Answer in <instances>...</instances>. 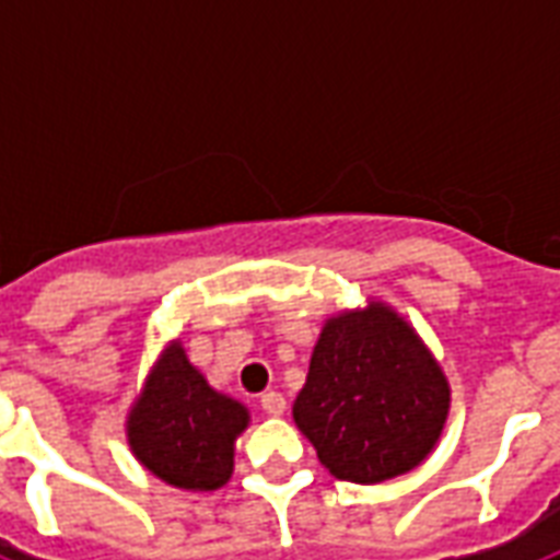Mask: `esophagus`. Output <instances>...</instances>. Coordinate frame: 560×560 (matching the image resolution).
Masks as SVG:
<instances>
[{"instance_id": "34e87169", "label": "esophagus", "mask_w": 560, "mask_h": 560, "mask_svg": "<svg viewBox=\"0 0 560 560\" xmlns=\"http://www.w3.org/2000/svg\"><path fill=\"white\" fill-rule=\"evenodd\" d=\"M260 408H264L269 417H281V413H284V408H288V401H284V396H281V393L269 389V393H264V396H260Z\"/></svg>"}]
</instances>
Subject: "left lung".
Wrapping results in <instances>:
<instances>
[{
    "label": "left lung",
    "instance_id": "left-lung-1",
    "mask_svg": "<svg viewBox=\"0 0 560 560\" xmlns=\"http://www.w3.org/2000/svg\"><path fill=\"white\" fill-rule=\"evenodd\" d=\"M446 413L441 365L384 303L329 317L293 401V420L320 465L363 486L417 468L444 432Z\"/></svg>",
    "mask_w": 560,
    "mask_h": 560
}]
</instances>
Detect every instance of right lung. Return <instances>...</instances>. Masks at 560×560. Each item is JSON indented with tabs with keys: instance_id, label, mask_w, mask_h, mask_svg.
<instances>
[{
	"instance_id": "add662e5",
	"label": "right lung",
	"mask_w": 560,
	"mask_h": 560,
	"mask_svg": "<svg viewBox=\"0 0 560 560\" xmlns=\"http://www.w3.org/2000/svg\"><path fill=\"white\" fill-rule=\"evenodd\" d=\"M245 425V405L209 387L173 341L152 365L126 429L131 453L159 480L212 492L231 480L233 441Z\"/></svg>"
}]
</instances>
